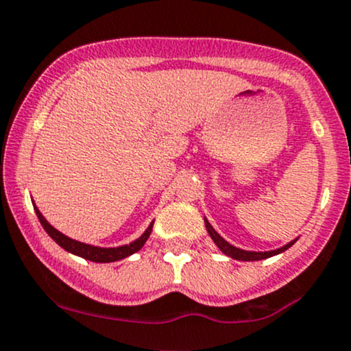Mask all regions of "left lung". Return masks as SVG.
Segmentation results:
<instances>
[{
  "mask_svg": "<svg viewBox=\"0 0 351 351\" xmlns=\"http://www.w3.org/2000/svg\"><path fill=\"white\" fill-rule=\"evenodd\" d=\"M205 228H207V232L210 234L212 241L217 244V247L222 251V253L234 258V260H241V261H258V260H265V258L275 256V254L278 253H284L285 250H289V247L295 243V241H290L289 244H285V246L278 247V250H274V251H246V250H239V247L232 246V244L226 241V239L222 238V236L219 234L210 224H208L207 219H205Z\"/></svg>",
  "mask_w": 351,
  "mask_h": 351,
  "instance_id": "left-lung-1",
  "label": "left lung"
}]
</instances>
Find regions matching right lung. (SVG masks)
<instances>
[{"instance_id":"obj_1","label":"right lung","mask_w":351,"mask_h":351,"mask_svg":"<svg viewBox=\"0 0 351 351\" xmlns=\"http://www.w3.org/2000/svg\"><path fill=\"white\" fill-rule=\"evenodd\" d=\"M35 214H37L38 221H40L42 228L45 229V232H47V234L51 236L59 246L64 247V250L69 251V253L76 254V256H81L84 258V260H90V261H97V263H110V261L123 260V258L130 256V254H134L136 251H139L141 247L144 246V243L147 241V238H149L151 231H153V224H154V222H151L149 228L144 231V234L130 244H123V246H119V247H98V246H91V244L74 241V239L67 238V236L62 234V232H59L58 229L52 228V226L45 221V217L40 214V210H38L37 207H35Z\"/></svg>"}]
</instances>
